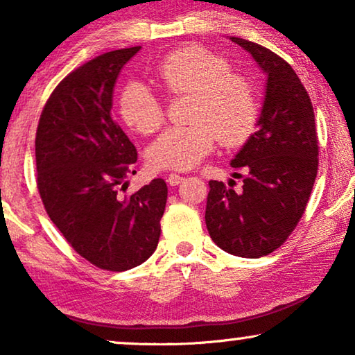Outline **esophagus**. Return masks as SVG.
<instances>
[{
  "label": "esophagus",
  "instance_id": "1",
  "mask_svg": "<svg viewBox=\"0 0 355 355\" xmlns=\"http://www.w3.org/2000/svg\"><path fill=\"white\" fill-rule=\"evenodd\" d=\"M166 181L169 186H179V184L184 181V176H181V174H176V173H171L166 176Z\"/></svg>",
  "mask_w": 355,
  "mask_h": 355
}]
</instances>
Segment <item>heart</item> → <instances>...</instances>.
<instances>
[{"label": "heart", "instance_id": "b5f03b06", "mask_svg": "<svg viewBox=\"0 0 355 355\" xmlns=\"http://www.w3.org/2000/svg\"><path fill=\"white\" fill-rule=\"evenodd\" d=\"M159 85L173 96L192 95L186 128H171L147 150V159L157 169L186 171L197 166L215 148L239 147L254 132L260 100L249 77L231 72L225 58L203 46L189 45L168 53L155 66ZM121 118L129 128L150 135L162 128V100L140 80L124 87L119 96Z\"/></svg>", "mask_w": 355, "mask_h": 355}]
</instances>
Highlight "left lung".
<instances>
[{
  "instance_id": "left-lung-1",
  "label": "left lung",
  "mask_w": 355,
  "mask_h": 355,
  "mask_svg": "<svg viewBox=\"0 0 355 355\" xmlns=\"http://www.w3.org/2000/svg\"><path fill=\"white\" fill-rule=\"evenodd\" d=\"M266 74L259 130L231 166L244 169L242 191L210 181L205 223L227 254L259 259L278 249L295 230L318 171V137L310 96L283 58L259 43L231 37Z\"/></svg>"
}]
</instances>
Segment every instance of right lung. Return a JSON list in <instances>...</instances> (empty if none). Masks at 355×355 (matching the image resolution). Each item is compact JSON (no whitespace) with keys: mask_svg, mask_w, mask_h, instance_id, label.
<instances>
[{"mask_svg":"<svg viewBox=\"0 0 355 355\" xmlns=\"http://www.w3.org/2000/svg\"><path fill=\"white\" fill-rule=\"evenodd\" d=\"M139 50L108 51L67 74L43 106L35 137L48 216L77 254L108 271L130 270L153 254L168 198L159 178L132 196L119 193L135 173L137 150L111 116L113 90Z\"/></svg>","mask_w":355,"mask_h":355,"instance_id":"add662e5","label":"right lung"}]
</instances>
